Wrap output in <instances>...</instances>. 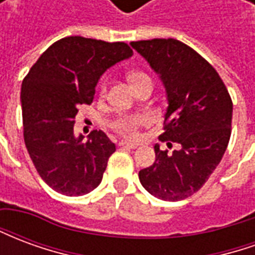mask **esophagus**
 <instances>
[{"label": "esophagus", "instance_id": "obj_1", "mask_svg": "<svg viewBox=\"0 0 255 255\" xmlns=\"http://www.w3.org/2000/svg\"><path fill=\"white\" fill-rule=\"evenodd\" d=\"M120 146H123V147H128V149H136V147H138V144L129 143L127 140H122V142H120Z\"/></svg>", "mask_w": 255, "mask_h": 255}]
</instances>
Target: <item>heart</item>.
Returning <instances> with one entry per match:
<instances>
[{
	"label": "heart",
	"mask_w": 255,
	"mask_h": 255,
	"mask_svg": "<svg viewBox=\"0 0 255 255\" xmlns=\"http://www.w3.org/2000/svg\"><path fill=\"white\" fill-rule=\"evenodd\" d=\"M143 76H147V75H144L142 72H133L131 73L128 79H129V82L131 84L135 82V80H138L139 78H143ZM106 91V86L105 84H102L101 86V94H105ZM147 123V119L143 116H123L120 117L119 120L115 122V128H116L119 132L124 135V136H127V138H136L138 136V129L140 126H143Z\"/></svg>",
	"instance_id": "obj_1"
}]
</instances>
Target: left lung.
Listing matches in <instances>:
<instances>
[{"label":"left lung","instance_id":"obj_1","mask_svg":"<svg viewBox=\"0 0 255 255\" xmlns=\"http://www.w3.org/2000/svg\"><path fill=\"white\" fill-rule=\"evenodd\" d=\"M164 84L168 108L160 140L179 144L168 153L155 144L153 165L139 171L146 191L162 201H182L206 183L231 136L232 101L210 64L177 39L131 42Z\"/></svg>","mask_w":255,"mask_h":255}]
</instances>
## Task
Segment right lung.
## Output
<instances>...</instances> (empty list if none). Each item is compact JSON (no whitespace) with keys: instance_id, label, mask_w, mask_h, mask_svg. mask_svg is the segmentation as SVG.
Returning a JSON list of instances; mask_svg holds the SVG:
<instances>
[{"instance_id":"1","label":"right lung","mask_w":255,"mask_h":255,"mask_svg":"<svg viewBox=\"0 0 255 255\" xmlns=\"http://www.w3.org/2000/svg\"><path fill=\"white\" fill-rule=\"evenodd\" d=\"M124 42L67 36L38 58L21 84L24 142L39 176L49 187L78 197L100 186L116 146L94 129L83 142L73 133L79 106L94 100L106 69L132 56Z\"/></svg>"}]
</instances>
